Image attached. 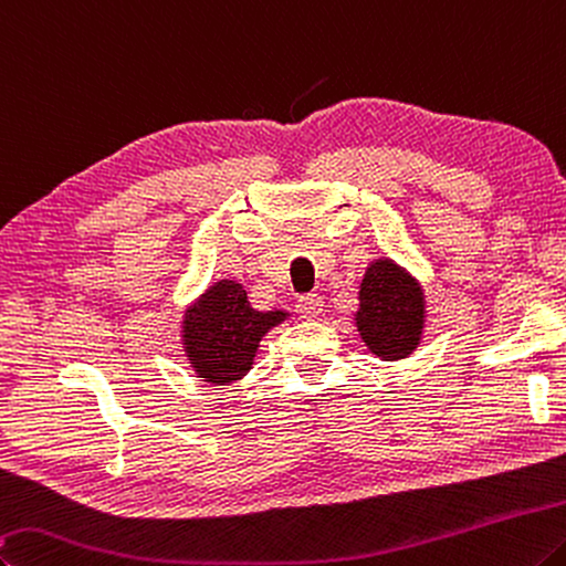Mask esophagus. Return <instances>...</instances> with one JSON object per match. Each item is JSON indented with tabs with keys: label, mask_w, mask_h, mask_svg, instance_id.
I'll return each instance as SVG.
<instances>
[{
	"label": "esophagus",
	"mask_w": 566,
	"mask_h": 566,
	"mask_svg": "<svg viewBox=\"0 0 566 566\" xmlns=\"http://www.w3.org/2000/svg\"><path fill=\"white\" fill-rule=\"evenodd\" d=\"M324 310V302L318 294H302L300 300H296V314L302 318H316Z\"/></svg>",
	"instance_id": "34e87169"
}]
</instances>
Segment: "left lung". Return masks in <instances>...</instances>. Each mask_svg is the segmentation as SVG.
<instances>
[{"instance_id":"obj_1","label":"left lung","mask_w":566,"mask_h":566,"mask_svg":"<svg viewBox=\"0 0 566 566\" xmlns=\"http://www.w3.org/2000/svg\"><path fill=\"white\" fill-rule=\"evenodd\" d=\"M356 326L366 346L386 361L406 358L423 332V292L390 260H378L361 282Z\"/></svg>"}]
</instances>
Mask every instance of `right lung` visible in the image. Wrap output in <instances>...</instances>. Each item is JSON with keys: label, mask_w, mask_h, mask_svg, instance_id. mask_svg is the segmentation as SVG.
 I'll use <instances>...</instances> for the list:
<instances>
[{"label": "right lung", "mask_w": 566, "mask_h": 566, "mask_svg": "<svg viewBox=\"0 0 566 566\" xmlns=\"http://www.w3.org/2000/svg\"><path fill=\"white\" fill-rule=\"evenodd\" d=\"M284 316V312H254L248 292L222 280L185 312V354L208 384H232L250 371L260 338Z\"/></svg>", "instance_id": "add662e5"}]
</instances>
